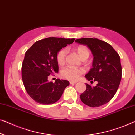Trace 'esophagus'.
Masks as SVG:
<instances>
[{
    "label": "esophagus",
    "mask_w": 135,
    "mask_h": 135,
    "mask_svg": "<svg viewBox=\"0 0 135 135\" xmlns=\"http://www.w3.org/2000/svg\"><path fill=\"white\" fill-rule=\"evenodd\" d=\"M70 84H75L77 83V82H76V81H71V82H70Z\"/></svg>",
    "instance_id": "esophagus-1"
}]
</instances>
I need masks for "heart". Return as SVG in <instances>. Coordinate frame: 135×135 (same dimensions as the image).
<instances>
[{"instance_id":"b5f03b06","label":"heart","mask_w":135,"mask_h":135,"mask_svg":"<svg viewBox=\"0 0 135 135\" xmlns=\"http://www.w3.org/2000/svg\"><path fill=\"white\" fill-rule=\"evenodd\" d=\"M75 51L81 59H85L89 57L90 51L87 47L80 45L76 47ZM67 51L65 49H62L58 52L56 56V60L59 65H64L65 61V57ZM84 73V70L82 68H75L71 67H67L62 70L61 71V76L62 78H65L71 81H75L79 79V76Z\"/></svg>"}]
</instances>
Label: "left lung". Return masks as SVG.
<instances>
[{
	"instance_id": "obj_1",
	"label": "left lung",
	"mask_w": 135,
	"mask_h": 135,
	"mask_svg": "<svg viewBox=\"0 0 135 135\" xmlns=\"http://www.w3.org/2000/svg\"><path fill=\"white\" fill-rule=\"evenodd\" d=\"M75 42L91 50L92 68L85 77L88 81L98 82L95 87L86 84L87 88L80 94V99L91 107L103 105L112 99L119 86L122 76L119 56L111 45L98 39L82 38Z\"/></svg>"
}]
</instances>
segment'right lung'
<instances>
[{
    "instance_id": "right-lung-1",
    "label": "right lung",
    "mask_w": 135,
    "mask_h": 135,
    "mask_svg": "<svg viewBox=\"0 0 135 135\" xmlns=\"http://www.w3.org/2000/svg\"><path fill=\"white\" fill-rule=\"evenodd\" d=\"M74 39L48 37L36 42L25 53L22 67V78L28 94L39 104H51L57 101L65 88L66 80L49 82L48 76L58 73L56 56L62 48L71 44Z\"/></svg>"
}]
</instances>
